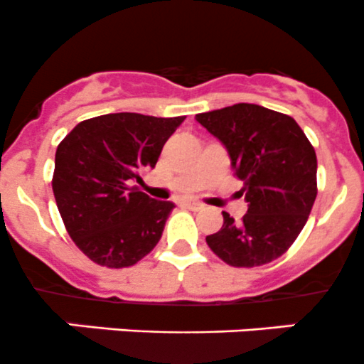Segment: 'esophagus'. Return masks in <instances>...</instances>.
Listing matches in <instances>:
<instances>
[{
  "instance_id": "obj_1",
  "label": "esophagus",
  "mask_w": 364,
  "mask_h": 364,
  "mask_svg": "<svg viewBox=\"0 0 364 364\" xmlns=\"http://www.w3.org/2000/svg\"><path fill=\"white\" fill-rule=\"evenodd\" d=\"M183 205H186L187 208H191V210H200V208L203 207V205L196 200H187V201H183Z\"/></svg>"
}]
</instances>
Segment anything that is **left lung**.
<instances>
[{
    "instance_id": "obj_1",
    "label": "left lung",
    "mask_w": 364,
    "mask_h": 364,
    "mask_svg": "<svg viewBox=\"0 0 364 364\" xmlns=\"http://www.w3.org/2000/svg\"><path fill=\"white\" fill-rule=\"evenodd\" d=\"M226 146L242 181L247 212L237 223L223 212V226L207 244L232 267H258L289 251L304 228L316 198V154L289 114L233 104L196 114Z\"/></svg>"
}]
</instances>
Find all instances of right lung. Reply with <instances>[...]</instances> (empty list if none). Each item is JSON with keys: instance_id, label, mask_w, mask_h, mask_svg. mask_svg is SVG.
<instances>
[{"instance_id": "right-lung-1", "label": "right lung", "mask_w": 364, "mask_h": 364, "mask_svg": "<svg viewBox=\"0 0 364 364\" xmlns=\"http://www.w3.org/2000/svg\"><path fill=\"white\" fill-rule=\"evenodd\" d=\"M183 117L109 113L82 120L56 149L53 193L68 235L92 262L131 267L150 253L173 210L132 186L156 166Z\"/></svg>"}]
</instances>
